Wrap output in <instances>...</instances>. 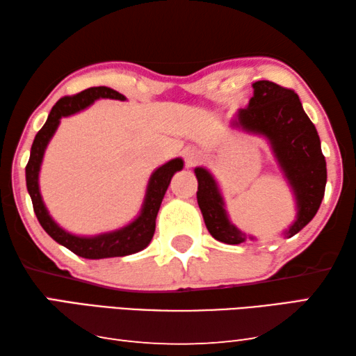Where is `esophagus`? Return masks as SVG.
<instances>
[{
	"mask_svg": "<svg viewBox=\"0 0 356 356\" xmlns=\"http://www.w3.org/2000/svg\"><path fill=\"white\" fill-rule=\"evenodd\" d=\"M186 161H188V165H193V163H195V157H188V160H186Z\"/></svg>",
	"mask_w": 356,
	"mask_h": 356,
	"instance_id": "1",
	"label": "esophagus"
}]
</instances>
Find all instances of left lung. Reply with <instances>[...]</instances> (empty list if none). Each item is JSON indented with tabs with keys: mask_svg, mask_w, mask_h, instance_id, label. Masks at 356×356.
I'll return each mask as SVG.
<instances>
[{
	"mask_svg": "<svg viewBox=\"0 0 356 356\" xmlns=\"http://www.w3.org/2000/svg\"><path fill=\"white\" fill-rule=\"evenodd\" d=\"M254 96L245 108H240L232 126L258 135L268 141L277 166L286 180L296 204V219L282 232L291 238L305 227L318 213L327 184L325 157L312 120L293 90L270 81L252 83ZM197 204L204 222L215 240L225 244L257 241L230 221L225 199L215 176L204 166H196Z\"/></svg>",
	"mask_w": 356,
	"mask_h": 356,
	"instance_id": "1",
	"label": "left lung"
}]
</instances>
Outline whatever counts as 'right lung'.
Wrapping results in <instances>:
<instances>
[{"label": "right lung", "instance_id": "1", "mask_svg": "<svg viewBox=\"0 0 356 356\" xmlns=\"http://www.w3.org/2000/svg\"><path fill=\"white\" fill-rule=\"evenodd\" d=\"M98 99L126 101V96L108 87H92L74 96H65V98L57 101L53 111L49 112L44 126L35 135L34 143L31 147L29 161L26 165V186H28V193L32 205H34L38 222L56 243L62 244L63 248L70 249L76 255L88 258V260L126 257L137 254V252L147 248L154 236V232H156V218L168 186H170L174 174L182 171L184 168V160L176 157L159 166L157 170H154L149 180H147L145 199L138 215L120 229L98 235L83 236L71 234V232L57 224L43 202L40 185H38L44 151H47L51 138L54 137L63 116L86 111L87 107Z\"/></svg>", "mask_w": 356, "mask_h": 356}]
</instances>
